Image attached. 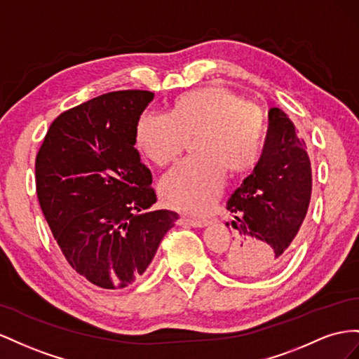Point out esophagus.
Wrapping results in <instances>:
<instances>
[{"mask_svg":"<svg viewBox=\"0 0 359 359\" xmlns=\"http://www.w3.org/2000/svg\"><path fill=\"white\" fill-rule=\"evenodd\" d=\"M183 222H187L189 225H192V227H206V225L209 224L208 219H196V218H182Z\"/></svg>","mask_w":359,"mask_h":359,"instance_id":"1","label":"esophagus"}]
</instances>
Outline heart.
Listing matches in <instances>:
<instances>
[{
    "label": "heart",
    "instance_id": "b5f03b06",
    "mask_svg": "<svg viewBox=\"0 0 359 359\" xmlns=\"http://www.w3.org/2000/svg\"><path fill=\"white\" fill-rule=\"evenodd\" d=\"M266 132L259 105L222 87H208L182 96L171 114L155 109L137 121L138 147L158 165L177 159L189 137L200 155L187 158L161 180V194L171 208L204 213L227 182V168L245 172L257 163Z\"/></svg>",
    "mask_w": 359,
    "mask_h": 359
}]
</instances>
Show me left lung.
<instances>
[{
  "mask_svg": "<svg viewBox=\"0 0 359 359\" xmlns=\"http://www.w3.org/2000/svg\"><path fill=\"white\" fill-rule=\"evenodd\" d=\"M311 162L293 121L280 108L268 112V132L259 162L234 191L225 224L234 229V245L222 268L239 276L278 271L289 260L311 198Z\"/></svg>",
  "mask_w": 359,
  "mask_h": 359,
  "instance_id": "1",
  "label": "left lung"
}]
</instances>
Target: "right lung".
<instances>
[{"instance_id":"obj_1","label":"right lung","mask_w":359,"mask_h":359,"mask_svg":"<svg viewBox=\"0 0 359 359\" xmlns=\"http://www.w3.org/2000/svg\"><path fill=\"white\" fill-rule=\"evenodd\" d=\"M151 91L123 90L60 114L36 158V191L72 269L102 289L140 280L177 221L155 210L135 128Z\"/></svg>"}]
</instances>
